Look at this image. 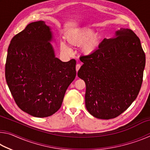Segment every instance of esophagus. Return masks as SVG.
Returning <instances> with one entry per match:
<instances>
[{"label": "esophagus", "instance_id": "esophagus-1", "mask_svg": "<svg viewBox=\"0 0 150 150\" xmlns=\"http://www.w3.org/2000/svg\"><path fill=\"white\" fill-rule=\"evenodd\" d=\"M80 67H81V65L80 64H77L76 65V67H75V68H76V71H79V69H80Z\"/></svg>", "mask_w": 150, "mask_h": 150}]
</instances>
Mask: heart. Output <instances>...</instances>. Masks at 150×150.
<instances>
[{"mask_svg": "<svg viewBox=\"0 0 150 150\" xmlns=\"http://www.w3.org/2000/svg\"><path fill=\"white\" fill-rule=\"evenodd\" d=\"M89 27L75 28L65 31L64 38L67 44L71 47H79L81 54L85 56H92L99 50L103 41L102 32ZM60 50L67 54L71 50L63 42L59 44Z\"/></svg>", "mask_w": 150, "mask_h": 150, "instance_id": "heart-1", "label": "heart"}]
</instances>
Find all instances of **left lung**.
<instances>
[{"mask_svg":"<svg viewBox=\"0 0 150 150\" xmlns=\"http://www.w3.org/2000/svg\"><path fill=\"white\" fill-rule=\"evenodd\" d=\"M77 73L86 85L85 106L94 117H117L131 105L140 90L146 55L132 30L122 28L105 38L92 56H82Z\"/></svg>","mask_w":150,"mask_h":150,"instance_id":"left-lung-1","label":"left lung"}]
</instances>
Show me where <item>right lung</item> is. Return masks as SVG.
Masks as SVG:
<instances>
[{"label":"right lung","instance_id":"obj_1","mask_svg":"<svg viewBox=\"0 0 150 150\" xmlns=\"http://www.w3.org/2000/svg\"><path fill=\"white\" fill-rule=\"evenodd\" d=\"M55 39L44 21L32 22L11 40L5 77L18 107L38 118L59 110L66 90L75 79L76 61L55 57Z\"/></svg>","mask_w":150,"mask_h":150}]
</instances>
